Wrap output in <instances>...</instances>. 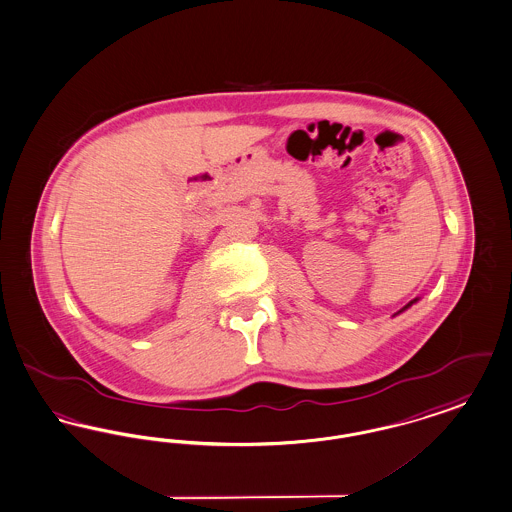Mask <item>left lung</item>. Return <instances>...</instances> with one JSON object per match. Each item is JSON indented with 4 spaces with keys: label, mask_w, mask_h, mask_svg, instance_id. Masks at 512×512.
I'll return each mask as SVG.
<instances>
[{
    "label": "left lung",
    "mask_w": 512,
    "mask_h": 512,
    "mask_svg": "<svg viewBox=\"0 0 512 512\" xmlns=\"http://www.w3.org/2000/svg\"><path fill=\"white\" fill-rule=\"evenodd\" d=\"M417 301H419V297H417V299H413V301H409L408 305H406V307L402 308V310H398V312H396V314H400V312H404V310H406V308L411 307V305H413V303H417ZM396 314H394V316H396Z\"/></svg>",
    "instance_id": "obj_1"
}]
</instances>
